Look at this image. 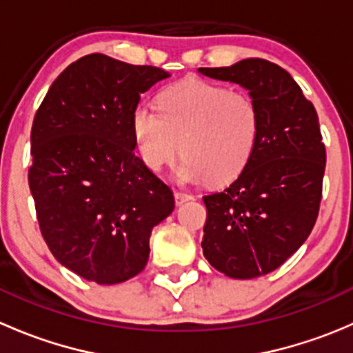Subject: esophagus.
<instances>
[{"label": "esophagus", "instance_id": "obj_1", "mask_svg": "<svg viewBox=\"0 0 353 353\" xmlns=\"http://www.w3.org/2000/svg\"><path fill=\"white\" fill-rule=\"evenodd\" d=\"M174 198H176V205L181 206L184 205L186 201H190V199H193V196L188 193H183V191H176V194H174Z\"/></svg>", "mask_w": 353, "mask_h": 353}]
</instances>
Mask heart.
Returning a JSON list of instances; mask_svg holds the SVG:
<instances>
[{"mask_svg":"<svg viewBox=\"0 0 353 353\" xmlns=\"http://www.w3.org/2000/svg\"><path fill=\"white\" fill-rule=\"evenodd\" d=\"M159 112L138 108L131 131L138 154L152 170L176 162L181 183H227L251 162L261 137V108L245 90L186 78L159 95Z\"/></svg>","mask_w":353,"mask_h":353,"instance_id":"obj_1","label":"heart"}]
</instances>
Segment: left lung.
<instances>
[{
	"label": "left lung",
	"mask_w": 353,
	"mask_h": 353,
	"mask_svg": "<svg viewBox=\"0 0 353 353\" xmlns=\"http://www.w3.org/2000/svg\"><path fill=\"white\" fill-rule=\"evenodd\" d=\"M198 71L239 83L261 108L251 162L229 188L203 196L205 258L230 279H256L283 265L318 219L326 167L318 112L290 73L266 59Z\"/></svg>",
	"instance_id": "8db88e82"
}]
</instances>
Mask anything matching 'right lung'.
<instances>
[{"mask_svg":"<svg viewBox=\"0 0 353 353\" xmlns=\"http://www.w3.org/2000/svg\"><path fill=\"white\" fill-rule=\"evenodd\" d=\"M170 77L105 54L59 74L30 133L28 186L52 256L88 282L114 285L145 268L150 234L174 194L134 154L131 116L141 94Z\"/></svg>","mask_w":353,"mask_h":353,"instance_id":"1","label":"right lung"}]
</instances>
